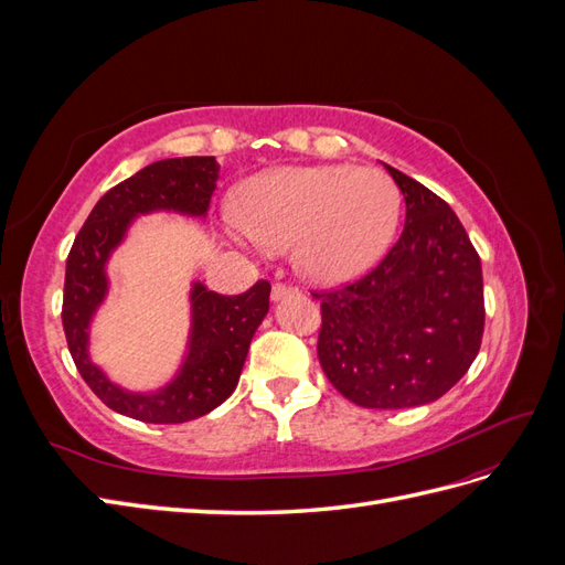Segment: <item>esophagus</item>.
I'll return each instance as SVG.
<instances>
[{"instance_id":"obj_1","label":"esophagus","mask_w":565,"mask_h":565,"mask_svg":"<svg viewBox=\"0 0 565 565\" xmlns=\"http://www.w3.org/2000/svg\"><path fill=\"white\" fill-rule=\"evenodd\" d=\"M297 295V287L292 285H285V282H276L270 287V299L273 301H280V299H287V297H295Z\"/></svg>"}]
</instances>
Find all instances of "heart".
Returning <instances> with one entry per match:
<instances>
[{"instance_id":"obj_1","label":"heart","mask_w":565,"mask_h":565,"mask_svg":"<svg viewBox=\"0 0 565 565\" xmlns=\"http://www.w3.org/2000/svg\"><path fill=\"white\" fill-rule=\"evenodd\" d=\"M237 224L266 252L295 247L306 280L344 285L388 249L398 188L374 167H280L249 179L235 198Z\"/></svg>"}]
</instances>
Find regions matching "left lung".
Returning <instances> with one entry per match:
<instances>
[{
    "mask_svg": "<svg viewBox=\"0 0 565 565\" xmlns=\"http://www.w3.org/2000/svg\"><path fill=\"white\" fill-rule=\"evenodd\" d=\"M405 198L398 243L365 278L320 299L318 358L332 386L361 407L438 401L481 349V259L446 200L388 164Z\"/></svg>",
    "mask_w": 565,
    "mask_h": 565,
    "instance_id": "1",
    "label": "left lung"
}]
</instances>
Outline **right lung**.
I'll return each mask as SVG.
<instances>
[{"instance_id": "add662e5", "label": "right lung", "mask_w": 565, "mask_h": 565, "mask_svg": "<svg viewBox=\"0 0 565 565\" xmlns=\"http://www.w3.org/2000/svg\"><path fill=\"white\" fill-rule=\"evenodd\" d=\"M216 179L214 158H172L143 167L96 202L67 254L61 313L67 349L82 380L119 415L148 424H181L212 413L235 391L249 341L268 313L266 280L235 297L193 282L188 353L177 377L158 391L117 386L89 358L92 318L108 295L106 264L131 221L150 212L207 216Z\"/></svg>"}]
</instances>
